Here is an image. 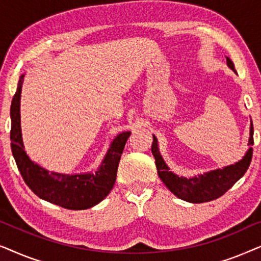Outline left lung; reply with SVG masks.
<instances>
[{"mask_svg":"<svg viewBox=\"0 0 261 261\" xmlns=\"http://www.w3.org/2000/svg\"><path fill=\"white\" fill-rule=\"evenodd\" d=\"M227 65L230 67L234 72V64L227 57ZM253 123L251 121V132H249V148L241 160L235 163L234 165H229L223 167V169H217L210 172H205L204 174H199L197 177L185 178L179 177L173 172H171L169 166L164 162L162 154H160L158 148V140L153 135L152 142V154L154 155L156 171L160 179L166 185V188L176 195L178 198L184 199L191 203H203L216 199L227 192L240 178L244 176L247 171L249 164L252 160L253 148Z\"/></svg>","mask_w":261,"mask_h":261,"instance_id":"1","label":"left lung"}]
</instances>
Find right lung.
I'll use <instances>...</instances> for the list:
<instances>
[{
  "mask_svg": "<svg viewBox=\"0 0 261 261\" xmlns=\"http://www.w3.org/2000/svg\"><path fill=\"white\" fill-rule=\"evenodd\" d=\"M24 74H21L10 106V141L15 163L27 187L38 197L70 210H83L98 204L115 184L117 167L130 132H123L114 139L95 173L65 174L49 172L26 154L21 134L20 99Z\"/></svg>",
  "mask_w": 261,
  "mask_h": 261,
  "instance_id": "add662e5",
  "label": "right lung"
}]
</instances>
